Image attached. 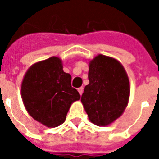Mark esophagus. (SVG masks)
I'll use <instances>...</instances> for the list:
<instances>
[{"label": "esophagus", "instance_id": "34e87169", "mask_svg": "<svg viewBox=\"0 0 159 159\" xmlns=\"http://www.w3.org/2000/svg\"><path fill=\"white\" fill-rule=\"evenodd\" d=\"M78 92H79V93L80 94H81V95H82V94H83V87H81V88H79V89H78Z\"/></svg>", "mask_w": 159, "mask_h": 159}]
</instances>
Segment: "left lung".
I'll return each instance as SVG.
<instances>
[{
  "instance_id": "obj_1",
  "label": "left lung",
  "mask_w": 159,
  "mask_h": 159,
  "mask_svg": "<svg viewBox=\"0 0 159 159\" xmlns=\"http://www.w3.org/2000/svg\"><path fill=\"white\" fill-rule=\"evenodd\" d=\"M89 80L81 101L91 123L107 126L121 117L128 106V74L118 60L99 54L89 63Z\"/></svg>"
}]
</instances>
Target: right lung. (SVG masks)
I'll return each mask as SVG.
<instances>
[{
  "label": "right lung",
  "mask_w": 159,
  "mask_h": 159,
  "mask_svg": "<svg viewBox=\"0 0 159 159\" xmlns=\"http://www.w3.org/2000/svg\"><path fill=\"white\" fill-rule=\"evenodd\" d=\"M70 83L71 76L63 70L59 57L32 65L21 83L23 103L30 116L48 128L62 124L71 104L81 98Z\"/></svg>",
  "instance_id": "right-lung-1"
}]
</instances>
